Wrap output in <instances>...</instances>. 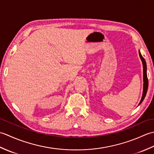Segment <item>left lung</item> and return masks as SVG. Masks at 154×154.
<instances>
[{
    "mask_svg": "<svg viewBox=\"0 0 154 154\" xmlns=\"http://www.w3.org/2000/svg\"><path fill=\"white\" fill-rule=\"evenodd\" d=\"M139 55H140V59H141L142 62V65H143V93H142V99H141V100H140V102L138 105H140V104L142 103L143 99H144V98H145V97L146 95V93H147V91H148V77H147V65H146V61L144 60V58L142 57V55H141V53H140V51H139Z\"/></svg>",
    "mask_w": 154,
    "mask_h": 154,
    "instance_id": "1",
    "label": "left lung"
}]
</instances>
